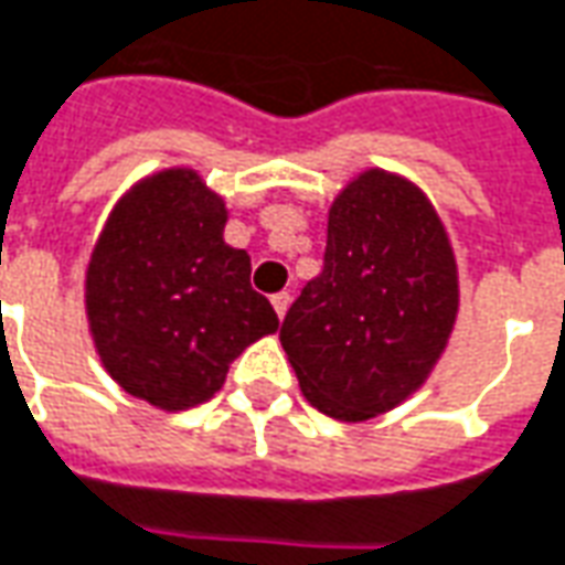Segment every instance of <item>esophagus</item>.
Returning a JSON list of instances; mask_svg holds the SVG:
<instances>
[{
    "label": "esophagus",
    "instance_id": "1",
    "mask_svg": "<svg viewBox=\"0 0 565 565\" xmlns=\"http://www.w3.org/2000/svg\"><path fill=\"white\" fill-rule=\"evenodd\" d=\"M270 305H274L276 317H279V320H282V317H286V313H289L291 295H289V291H279V295H274V298H270Z\"/></svg>",
    "mask_w": 565,
    "mask_h": 565
}]
</instances>
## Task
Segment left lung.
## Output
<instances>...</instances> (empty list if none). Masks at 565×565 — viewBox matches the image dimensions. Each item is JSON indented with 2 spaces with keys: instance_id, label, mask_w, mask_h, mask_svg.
Segmentation results:
<instances>
[{
  "instance_id": "left-lung-1",
  "label": "left lung",
  "mask_w": 565,
  "mask_h": 565,
  "mask_svg": "<svg viewBox=\"0 0 565 565\" xmlns=\"http://www.w3.org/2000/svg\"><path fill=\"white\" fill-rule=\"evenodd\" d=\"M458 264L422 186L365 169L329 205L326 264L282 322L310 406L360 424L418 394L458 320Z\"/></svg>"
}]
</instances>
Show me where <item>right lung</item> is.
Returning a JSON list of instances; mask_svg holds the SVG:
<instances>
[{
    "mask_svg": "<svg viewBox=\"0 0 565 565\" xmlns=\"http://www.w3.org/2000/svg\"><path fill=\"white\" fill-rule=\"evenodd\" d=\"M227 202L190 166L116 200L85 267V320L104 372L162 412L212 399L248 344L279 329L252 258L224 243Z\"/></svg>",
    "mask_w": 565,
    "mask_h": 565,
    "instance_id": "add662e5",
    "label": "right lung"
}]
</instances>
